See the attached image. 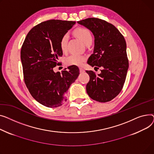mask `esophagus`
Segmentation results:
<instances>
[{
    "instance_id": "obj_1",
    "label": "esophagus",
    "mask_w": 154,
    "mask_h": 154,
    "mask_svg": "<svg viewBox=\"0 0 154 154\" xmlns=\"http://www.w3.org/2000/svg\"><path fill=\"white\" fill-rule=\"evenodd\" d=\"M79 71H80V73H84L85 70L82 68H79Z\"/></svg>"
}]
</instances>
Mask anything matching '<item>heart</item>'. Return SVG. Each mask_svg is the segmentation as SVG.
<instances>
[{"label": "heart", "mask_w": 154, "mask_h": 154, "mask_svg": "<svg viewBox=\"0 0 154 154\" xmlns=\"http://www.w3.org/2000/svg\"><path fill=\"white\" fill-rule=\"evenodd\" d=\"M75 33L83 42L88 45L91 44L93 42V37L90 31L86 28H78L75 30ZM69 36L68 33H65L62 36L60 40V48L63 51H66L67 50V44ZM86 57L84 55L71 54L67 57L65 60V64L68 66H81L85 61Z\"/></svg>", "instance_id": "obj_1"}]
</instances>
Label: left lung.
I'll list each match as a JSON object with an SVG mask.
<instances>
[{"label":"left lung","mask_w":154,"mask_h":154,"mask_svg":"<svg viewBox=\"0 0 154 154\" xmlns=\"http://www.w3.org/2000/svg\"><path fill=\"white\" fill-rule=\"evenodd\" d=\"M78 23L94 36V51L88 64L94 68H102L98 75L93 71H86L89 76L87 93L96 101H110L122 89L129 68L125 38L115 26L97 18H88Z\"/></svg>","instance_id":"1"}]
</instances>
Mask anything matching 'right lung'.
<instances>
[{
    "label": "right lung",
    "mask_w": 154,
    "mask_h": 154,
    "mask_svg": "<svg viewBox=\"0 0 154 154\" xmlns=\"http://www.w3.org/2000/svg\"><path fill=\"white\" fill-rule=\"evenodd\" d=\"M75 22L50 20L43 22L26 35L20 51L25 83L32 97L48 107H57L66 101V93L77 79L79 69L70 66L69 71L55 73L63 55L60 48L62 36Z\"/></svg>",
    "instance_id": "obj_1"
}]
</instances>
